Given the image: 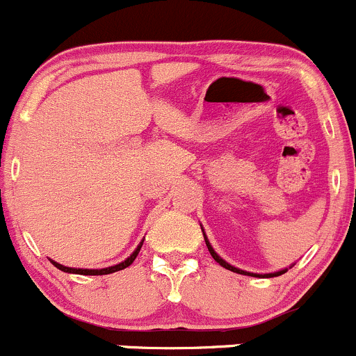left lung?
<instances>
[{"label": "left lung", "mask_w": 356, "mask_h": 356, "mask_svg": "<svg viewBox=\"0 0 356 356\" xmlns=\"http://www.w3.org/2000/svg\"><path fill=\"white\" fill-rule=\"evenodd\" d=\"M202 234H204V231H202ZM204 239H206V244H207V249H209V252H211V256L214 257V261L216 263H219L220 266L222 268H226V269H229V271H232V273H239V275H251V276H257V277H275V276H280V275H284L286 273V269H283V271H277V273H271V275H252V273H246V271H243V269H238V268H234V266H231V264H227L226 261L224 259H220V257L216 254V251L214 249L211 248V244H209V241H207V238H206V234H204Z\"/></svg>", "instance_id": "obj_1"}]
</instances>
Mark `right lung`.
<instances>
[{
    "label": "right lung",
    "instance_id": "right-lung-1",
    "mask_svg": "<svg viewBox=\"0 0 356 356\" xmlns=\"http://www.w3.org/2000/svg\"><path fill=\"white\" fill-rule=\"evenodd\" d=\"M142 244H144V241H142V243L138 244L136 251L132 252V256H130V257H127V259L124 261V263H120V264H115V266H110V268H105V269H75V268H67V266H61V264L55 263V261H51V263L55 264V266L58 268V269H61V271H65V273H75V275H88V276H90V275H92V276H99V275H110V273H115V271H120V269H125V268H129L130 264L134 263V259H136L138 252H140V248H142Z\"/></svg>",
    "mask_w": 356,
    "mask_h": 356
}]
</instances>
